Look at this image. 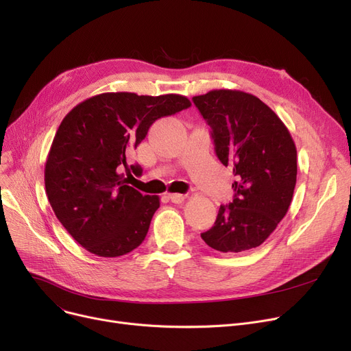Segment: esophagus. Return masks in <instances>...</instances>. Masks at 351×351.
Masks as SVG:
<instances>
[{"label": "esophagus", "mask_w": 351, "mask_h": 351, "mask_svg": "<svg viewBox=\"0 0 351 351\" xmlns=\"http://www.w3.org/2000/svg\"><path fill=\"white\" fill-rule=\"evenodd\" d=\"M169 199L173 204H182V202L185 201V195H182V193H169Z\"/></svg>", "instance_id": "34e87169"}]
</instances>
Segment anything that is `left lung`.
I'll list each match as a JSON object with an SVG mask.
<instances>
[{"instance_id":"obj_1","label":"left lung","mask_w":351,"mask_h":351,"mask_svg":"<svg viewBox=\"0 0 351 351\" xmlns=\"http://www.w3.org/2000/svg\"><path fill=\"white\" fill-rule=\"evenodd\" d=\"M193 103L212 129L218 159L237 180L230 205H221L202 239L219 252L260 247L291 205L297 182V149L282 120L251 93L219 88Z\"/></svg>"}]
</instances>
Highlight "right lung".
Returning <instances> with one entry per match:
<instances>
[{"mask_svg":"<svg viewBox=\"0 0 351 351\" xmlns=\"http://www.w3.org/2000/svg\"><path fill=\"white\" fill-rule=\"evenodd\" d=\"M189 106L182 95L117 91L88 97L66 114L45 160L44 184L57 219L84 250L114 258L143 242L160 199L129 185L142 167L126 158L155 120Z\"/></svg>","mask_w":351,"mask_h":351,"instance_id":"add662e5","label":"right lung"}]
</instances>
